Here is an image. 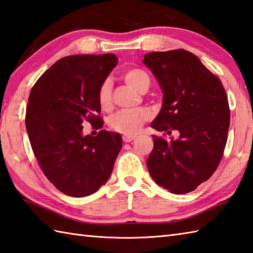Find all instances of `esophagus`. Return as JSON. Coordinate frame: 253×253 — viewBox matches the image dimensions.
I'll list each match as a JSON object with an SVG mask.
<instances>
[{"instance_id":"34e87169","label":"esophagus","mask_w":253,"mask_h":253,"mask_svg":"<svg viewBox=\"0 0 253 253\" xmlns=\"http://www.w3.org/2000/svg\"><path fill=\"white\" fill-rule=\"evenodd\" d=\"M135 136H123V141L124 142H130L132 140H135Z\"/></svg>"}]
</instances>
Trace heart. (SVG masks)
Masks as SVG:
<instances>
[{
	"instance_id": "obj_1",
	"label": "heart",
	"mask_w": 253,
	"mask_h": 253,
	"mask_svg": "<svg viewBox=\"0 0 253 253\" xmlns=\"http://www.w3.org/2000/svg\"><path fill=\"white\" fill-rule=\"evenodd\" d=\"M124 79L128 84L132 85L139 92H146L150 87V78L146 72L140 68H130L123 74ZM98 103L102 111L109 112L113 106L112 98V83L110 79H105L98 89ZM151 114L147 109L120 111L113 114L109 121V126L116 132L132 135L139 130L143 123L150 120Z\"/></svg>"
}]
</instances>
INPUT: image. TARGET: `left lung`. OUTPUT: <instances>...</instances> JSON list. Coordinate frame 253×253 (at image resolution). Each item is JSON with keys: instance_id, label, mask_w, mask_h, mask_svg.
Returning <instances> with one entry per match:
<instances>
[{"instance_id": "left-lung-1", "label": "left lung", "mask_w": 253, "mask_h": 253, "mask_svg": "<svg viewBox=\"0 0 253 253\" xmlns=\"http://www.w3.org/2000/svg\"><path fill=\"white\" fill-rule=\"evenodd\" d=\"M163 90V106L152 122L158 131L176 130L179 137L153 135L147 160L158 185L176 195L193 191L216 170L229 127V105L219 78L191 52H152L142 61Z\"/></svg>"}]
</instances>
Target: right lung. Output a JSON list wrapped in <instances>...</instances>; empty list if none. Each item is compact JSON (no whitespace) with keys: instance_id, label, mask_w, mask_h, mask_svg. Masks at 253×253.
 Wrapping results in <instances>:
<instances>
[{"instance_id":"add662e5","label":"right lung","mask_w":253,"mask_h":253,"mask_svg":"<svg viewBox=\"0 0 253 253\" xmlns=\"http://www.w3.org/2000/svg\"><path fill=\"white\" fill-rule=\"evenodd\" d=\"M116 64L114 54L65 56L30 91L25 122L32 151L46 178L67 196L98 190L122 149L120 133L100 130L84 137L82 125L103 127L98 89Z\"/></svg>"}]
</instances>
